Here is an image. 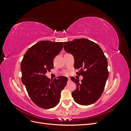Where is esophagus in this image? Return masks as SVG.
I'll list each match as a JSON object with an SVG mask.
<instances>
[{"label": "esophagus", "instance_id": "1", "mask_svg": "<svg viewBox=\"0 0 131 131\" xmlns=\"http://www.w3.org/2000/svg\"><path fill=\"white\" fill-rule=\"evenodd\" d=\"M68 81H69H69H70V79L69 78H68Z\"/></svg>", "mask_w": 131, "mask_h": 131}]
</instances>
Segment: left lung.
Returning <instances> with one entry per match:
<instances>
[{"mask_svg": "<svg viewBox=\"0 0 131 131\" xmlns=\"http://www.w3.org/2000/svg\"><path fill=\"white\" fill-rule=\"evenodd\" d=\"M64 49L73 55L74 68L79 69L83 76L81 81L70 78L77 85L72 93L74 101L82 105L94 103L101 97L109 77L108 61L103 51L97 43L85 38L64 42Z\"/></svg>", "mask_w": 131, "mask_h": 131, "instance_id": "left-lung-1", "label": "left lung"}]
</instances>
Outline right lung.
I'll use <instances>...</instances> for the list:
<instances>
[{"label": "right lung", "mask_w": 131, "mask_h": 131, "mask_svg": "<svg viewBox=\"0 0 131 131\" xmlns=\"http://www.w3.org/2000/svg\"><path fill=\"white\" fill-rule=\"evenodd\" d=\"M63 46V42L39 41L27 51L21 62L22 82L31 101L40 108L56 106L66 86L67 77H59L51 81L46 75L53 68V59Z\"/></svg>", "instance_id": "obj_1"}]
</instances>
